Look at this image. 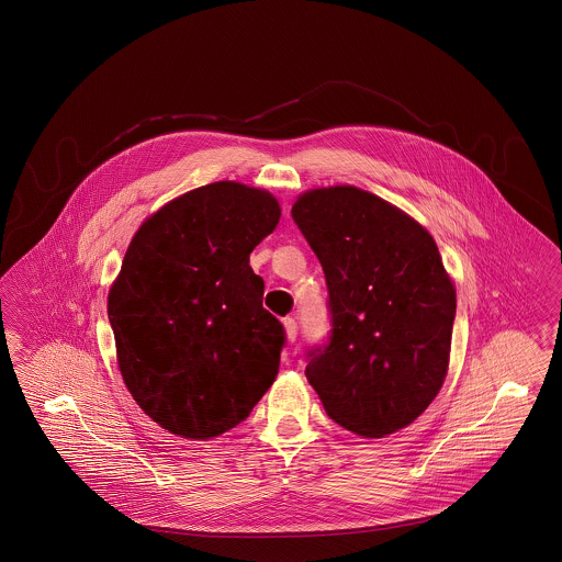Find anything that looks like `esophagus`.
<instances>
[{
    "mask_svg": "<svg viewBox=\"0 0 562 562\" xmlns=\"http://www.w3.org/2000/svg\"><path fill=\"white\" fill-rule=\"evenodd\" d=\"M284 329H286L288 341H296V337H299V325H296V318H294V316H286V318H284Z\"/></svg>",
    "mask_w": 562,
    "mask_h": 562,
    "instance_id": "1",
    "label": "esophagus"
}]
</instances>
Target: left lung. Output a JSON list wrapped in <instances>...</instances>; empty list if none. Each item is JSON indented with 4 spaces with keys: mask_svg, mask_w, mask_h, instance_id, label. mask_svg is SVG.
Instances as JSON below:
<instances>
[{
    "mask_svg": "<svg viewBox=\"0 0 562 562\" xmlns=\"http://www.w3.org/2000/svg\"><path fill=\"white\" fill-rule=\"evenodd\" d=\"M292 220L323 266L327 339L306 351L325 411L361 437L414 423L445 382L457 296L423 225L356 187L316 189Z\"/></svg>",
    "mask_w": 562,
    "mask_h": 562,
    "instance_id": "8db88e82",
    "label": "left lung"
}]
</instances>
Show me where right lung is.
I'll return each mask as SVG.
<instances>
[{"instance_id": "obj_1", "label": "right lung", "mask_w": 562, "mask_h": 562, "mask_svg": "<svg viewBox=\"0 0 562 562\" xmlns=\"http://www.w3.org/2000/svg\"><path fill=\"white\" fill-rule=\"evenodd\" d=\"M278 221L270 192L223 180L162 206L127 247L108 299L117 363L168 432L220 437L274 382L286 330L249 254Z\"/></svg>"}]
</instances>
